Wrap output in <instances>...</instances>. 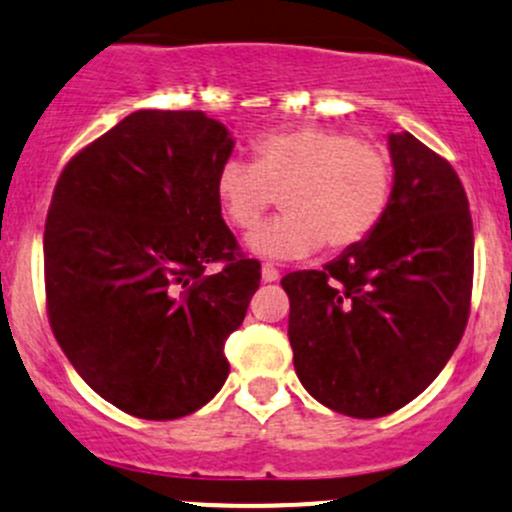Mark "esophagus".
I'll use <instances>...</instances> for the list:
<instances>
[{"mask_svg":"<svg viewBox=\"0 0 512 512\" xmlns=\"http://www.w3.org/2000/svg\"><path fill=\"white\" fill-rule=\"evenodd\" d=\"M261 276H263V281H266V283H273V281H278V278H281V273H278V268L273 266V263H263Z\"/></svg>","mask_w":512,"mask_h":512,"instance_id":"34e87169","label":"esophagus"}]
</instances>
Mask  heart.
<instances>
[{"mask_svg":"<svg viewBox=\"0 0 512 512\" xmlns=\"http://www.w3.org/2000/svg\"><path fill=\"white\" fill-rule=\"evenodd\" d=\"M394 187L392 160L382 147L347 130L300 125L251 142V165L226 160L214 194L234 229H251L276 204L283 217L258 226L249 249L295 258L318 249L333 254L362 244L382 221Z\"/></svg>","mask_w":512,"mask_h":512,"instance_id":"obj_1","label":"heart"}]
</instances>
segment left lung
<instances>
[{
    "mask_svg": "<svg viewBox=\"0 0 512 512\" xmlns=\"http://www.w3.org/2000/svg\"><path fill=\"white\" fill-rule=\"evenodd\" d=\"M394 187L377 229L320 271H295L288 340L300 384L333 412L387 416L444 370L471 313L473 221L456 170L389 135Z\"/></svg>",
    "mask_w": 512,
    "mask_h": 512,
    "instance_id": "left-lung-1",
    "label": "left lung"
}]
</instances>
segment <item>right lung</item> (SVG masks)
I'll return each instance as SVG.
<instances>
[{"label":"right lung","instance_id":"right-lung-1","mask_svg":"<svg viewBox=\"0 0 512 512\" xmlns=\"http://www.w3.org/2000/svg\"><path fill=\"white\" fill-rule=\"evenodd\" d=\"M231 150L202 110H138L56 182L44 229L51 330L88 387L138 419L197 412L229 377L224 342L261 281L214 194Z\"/></svg>","mask_w":512,"mask_h":512}]
</instances>
